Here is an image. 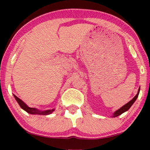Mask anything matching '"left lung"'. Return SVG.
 <instances>
[{
	"label": "left lung",
	"instance_id": "obj_1",
	"mask_svg": "<svg viewBox=\"0 0 150 150\" xmlns=\"http://www.w3.org/2000/svg\"><path fill=\"white\" fill-rule=\"evenodd\" d=\"M139 91H140V87L139 88V90H138V92H137V95L134 96V98H132V100H130V102H128V103L125 104V105H124L122 106V107H121L120 108H119L118 110H117L116 111L114 112V113L112 114V117H117L119 115H122V113H124V112H125L126 111H127L129 108H130L131 106H132V105L133 104H134V102L136 101L137 98H138V96L139 94Z\"/></svg>",
	"mask_w": 150,
	"mask_h": 150
}]
</instances>
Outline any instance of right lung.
I'll return each instance as SVG.
<instances>
[{"label": "right lung", "instance_id": "right-lung-1", "mask_svg": "<svg viewBox=\"0 0 150 150\" xmlns=\"http://www.w3.org/2000/svg\"><path fill=\"white\" fill-rule=\"evenodd\" d=\"M14 98L17 102L19 104L20 107H21L24 110H25L28 112V113L32 114V115H50L52 113V112L55 110L54 108H52V109H48L46 110H39L36 108H31L29 107L27 104L24 103V102L22 101V100H20L19 98H18L17 96H15L13 94Z\"/></svg>", "mask_w": 150, "mask_h": 150}]
</instances>
